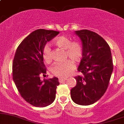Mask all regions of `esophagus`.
Here are the masks:
<instances>
[{"mask_svg":"<svg viewBox=\"0 0 124 124\" xmlns=\"http://www.w3.org/2000/svg\"><path fill=\"white\" fill-rule=\"evenodd\" d=\"M66 80V78H59V82H60V83H62V82H64Z\"/></svg>","mask_w":124,"mask_h":124,"instance_id":"34e87169","label":"esophagus"}]
</instances>
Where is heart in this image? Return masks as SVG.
Listing matches in <instances>:
<instances>
[{
    "instance_id": "obj_1",
    "label": "heart",
    "mask_w": 124,
    "mask_h": 124,
    "mask_svg": "<svg viewBox=\"0 0 124 124\" xmlns=\"http://www.w3.org/2000/svg\"><path fill=\"white\" fill-rule=\"evenodd\" d=\"M53 44L61 49H65L66 57L70 58L74 62H79L83 56V47L79 42H71L70 39L65 35L58 37L54 39ZM44 60L46 63H50L52 61L51 49L49 46H45L42 54ZM75 69V65L70 59L65 62L55 63L51 67V71L55 76L65 78L69 76Z\"/></svg>"
}]
</instances>
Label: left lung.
Listing matches in <instances>:
<instances>
[{"label":"left lung","instance_id":"8db88e82","mask_svg":"<svg viewBox=\"0 0 124 124\" xmlns=\"http://www.w3.org/2000/svg\"><path fill=\"white\" fill-rule=\"evenodd\" d=\"M80 38L83 56L78 70L81 76L75 77L76 85L70 90L73 102L89 106L100 99L106 92L113 70L111 52L108 44L92 31H75Z\"/></svg>","mask_w":124,"mask_h":124}]
</instances>
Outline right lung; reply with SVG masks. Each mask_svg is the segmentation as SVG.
I'll return each instance as SVG.
<instances>
[{"instance_id":"1","label":"right lung","mask_w":124,"mask_h":124,"mask_svg":"<svg viewBox=\"0 0 124 124\" xmlns=\"http://www.w3.org/2000/svg\"><path fill=\"white\" fill-rule=\"evenodd\" d=\"M59 31L37 30L21 42L13 62V79L18 92L32 106L46 107L54 101L58 78L41 80L40 75L46 73L42 56L45 44L56 36Z\"/></svg>"}]
</instances>
